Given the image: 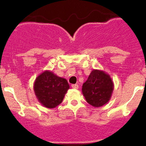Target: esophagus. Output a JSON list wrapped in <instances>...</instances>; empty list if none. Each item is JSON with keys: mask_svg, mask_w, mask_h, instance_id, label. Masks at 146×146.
Returning <instances> with one entry per match:
<instances>
[{"mask_svg": "<svg viewBox=\"0 0 146 146\" xmlns=\"http://www.w3.org/2000/svg\"><path fill=\"white\" fill-rule=\"evenodd\" d=\"M71 87L73 88H74V89H78L79 86L78 84H73V85H71Z\"/></svg>", "mask_w": 146, "mask_h": 146, "instance_id": "1", "label": "esophagus"}]
</instances>
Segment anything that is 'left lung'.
<instances>
[{
    "mask_svg": "<svg viewBox=\"0 0 146 146\" xmlns=\"http://www.w3.org/2000/svg\"><path fill=\"white\" fill-rule=\"evenodd\" d=\"M114 89V84L108 74L93 70L82 85V94L90 105L100 107L108 102Z\"/></svg>",
    "mask_w": 146,
    "mask_h": 146,
    "instance_id": "1",
    "label": "left lung"
}]
</instances>
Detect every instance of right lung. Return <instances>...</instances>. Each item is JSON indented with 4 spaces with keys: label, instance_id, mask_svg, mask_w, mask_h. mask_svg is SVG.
<instances>
[{
    "label": "right lung",
    "instance_id": "obj_1",
    "mask_svg": "<svg viewBox=\"0 0 146 146\" xmlns=\"http://www.w3.org/2000/svg\"><path fill=\"white\" fill-rule=\"evenodd\" d=\"M69 88L67 80L52 72L45 71L36 78L34 85L35 95L44 106L54 108L62 102Z\"/></svg>",
    "mask_w": 146,
    "mask_h": 146
}]
</instances>
